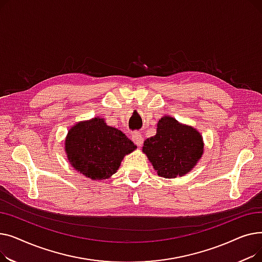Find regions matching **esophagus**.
<instances>
[{
    "label": "esophagus",
    "instance_id": "esophagus-1",
    "mask_svg": "<svg viewBox=\"0 0 262 262\" xmlns=\"http://www.w3.org/2000/svg\"><path fill=\"white\" fill-rule=\"evenodd\" d=\"M132 140L134 141V143H135L137 146H141V145L143 144V137H142L141 133H139V132L133 133V135H132Z\"/></svg>",
    "mask_w": 262,
    "mask_h": 262
}]
</instances>
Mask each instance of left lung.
<instances>
[{
  "label": "left lung",
  "instance_id": "left-lung-1",
  "mask_svg": "<svg viewBox=\"0 0 262 262\" xmlns=\"http://www.w3.org/2000/svg\"><path fill=\"white\" fill-rule=\"evenodd\" d=\"M204 143L200 133L183 125L174 118L163 117L157 124V133L146 139L143 152L159 176H183L193 168L203 154Z\"/></svg>",
  "mask_w": 262,
  "mask_h": 262
}]
</instances>
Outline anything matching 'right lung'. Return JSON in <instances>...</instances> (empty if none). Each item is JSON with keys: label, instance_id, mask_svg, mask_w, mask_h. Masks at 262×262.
I'll return each mask as SVG.
<instances>
[{"label": "right lung", "instance_id": "1", "mask_svg": "<svg viewBox=\"0 0 262 262\" xmlns=\"http://www.w3.org/2000/svg\"><path fill=\"white\" fill-rule=\"evenodd\" d=\"M136 145L103 119L79 122L68 133L66 152L75 170L91 180H107Z\"/></svg>", "mask_w": 262, "mask_h": 262}]
</instances>
